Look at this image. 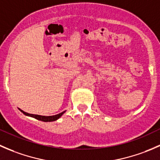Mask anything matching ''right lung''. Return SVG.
<instances>
[{
    "label": "right lung",
    "instance_id": "obj_1",
    "mask_svg": "<svg viewBox=\"0 0 160 160\" xmlns=\"http://www.w3.org/2000/svg\"><path fill=\"white\" fill-rule=\"evenodd\" d=\"M24 114L27 116H31L32 118H35L38 119L39 121H42V122H53V121H56L58 118L61 117L62 114L65 113V111H62V112L59 113V114H56V115H52V116H42V115H38V114H28V113L25 112L21 109H19Z\"/></svg>",
    "mask_w": 160,
    "mask_h": 160
}]
</instances>
